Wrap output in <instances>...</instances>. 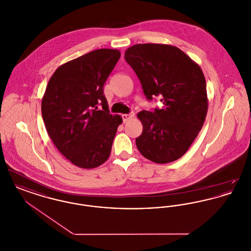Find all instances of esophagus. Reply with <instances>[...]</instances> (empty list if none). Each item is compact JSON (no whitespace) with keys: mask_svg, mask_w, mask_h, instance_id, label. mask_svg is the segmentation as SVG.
Instances as JSON below:
<instances>
[{"mask_svg":"<svg viewBox=\"0 0 251 251\" xmlns=\"http://www.w3.org/2000/svg\"><path fill=\"white\" fill-rule=\"evenodd\" d=\"M133 117H134V113L133 112H131L130 114H123L122 115V119H123L124 122H127L128 120H131Z\"/></svg>","mask_w":251,"mask_h":251,"instance_id":"1","label":"esophagus"}]
</instances>
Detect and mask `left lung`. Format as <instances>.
Masks as SVG:
<instances>
[{
	"label": "left lung",
	"mask_w": 251,
	"mask_h": 251,
	"mask_svg": "<svg viewBox=\"0 0 251 251\" xmlns=\"http://www.w3.org/2000/svg\"><path fill=\"white\" fill-rule=\"evenodd\" d=\"M149 100L161 97L162 109L137 114L143 131L135 139L147 159L167 164L190 148L208 110L206 81L201 67L181 50L166 44H136L125 51Z\"/></svg>",
	"instance_id": "8db88e82"
}]
</instances>
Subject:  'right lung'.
Instances as JSON below:
<instances>
[{
    "mask_svg": "<svg viewBox=\"0 0 251 251\" xmlns=\"http://www.w3.org/2000/svg\"><path fill=\"white\" fill-rule=\"evenodd\" d=\"M120 57L119 50H96L63 64L49 81L42 118L52 143L76 167L94 168L110 155L122 118L110 114L103 85Z\"/></svg>",
    "mask_w": 251,
    "mask_h": 251,
    "instance_id": "add662e5",
    "label": "right lung"
}]
</instances>
